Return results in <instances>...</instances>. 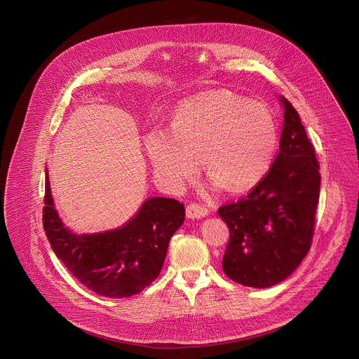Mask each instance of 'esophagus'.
I'll return each instance as SVG.
<instances>
[{
  "label": "esophagus",
  "mask_w": 359,
  "mask_h": 359,
  "mask_svg": "<svg viewBox=\"0 0 359 359\" xmlns=\"http://www.w3.org/2000/svg\"><path fill=\"white\" fill-rule=\"evenodd\" d=\"M208 208L200 204H190L186 208V216L190 219H203L205 216H208Z\"/></svg>",
  "instance_id": "esophagus-1"
}]
</instances>
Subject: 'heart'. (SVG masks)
Returning a JSON list of instances; mask_svg holds the SVG:
<instances>
[{"instance_id":"b5f03b06","label":"heart","mask_w":359,"mask_h":359,"mask_svg":"<svg viewBox=\"0 0 359 359\" xmlns=\"http://www.w3.org/2000/svg\"><path fill=\"white\" fill-rule=\"evenodd\" d=\"M279 132L271 109L229 90H212L182 101L170 132L154 130L145 149L158 177L180 189L198 170L212 177L216 189L233 193L255 187L271 170Z\"/></svg>"}]
</instances>
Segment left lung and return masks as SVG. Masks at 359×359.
Masks as SVG:
<instances>
[{
	"mask_svg": "<svg viewBox=\"0 0 359 359\" xmlns=\"http://www.w3.org/2000/svg\"><path fill=\"white\" fill-rule=\"evenodd\" d=\"M280 151L268 175L217 214L230 238L223 272L236 283L268 288L287 279L311 248L320 175L298 112L285 97Z\"/></svg>",
	"mask_w": 359,
	"mask_h": 359,
	"instance_id": "1",
	"label": "left lung"
}]
</instances>
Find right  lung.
<instances>
[{"mask_svg": "<svg viewBox=\"0 0 359 359\" xmlns=\"http://www.w3.org/2000/svg\"><path fill=\"white\" fill-rule=\"evenodd\" d=\"M44 204L43 224L55 255L83 286L111 298L139 294L159 276L170 237L184 222L183 204L152 197L116 229L77 234L55 210L47 169Z\"/></svg>", "mask_w": 359, "mask_h": 359, "instance_id": "1", "label": "right lung"}]
</instances>
